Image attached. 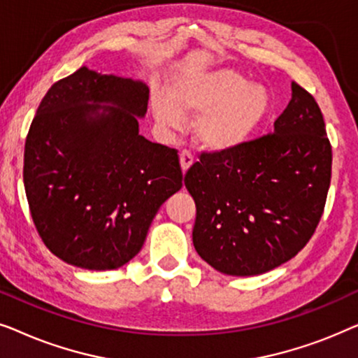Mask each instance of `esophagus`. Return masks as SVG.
<instances>
[{"mask_svg": "<svg viewBox=\"0 0 358 358\" xmlns=\"http://www.w3.org/2000/svg\"><path fill=\"white\" fill-rule=\"evenodd\" d=\"M179 159H180V168H182V173H185V171H187L194 163V155L190 153L189 150H182L179 155Z\"/></svg>", "mask_w": 358, "mask_h": 358, "instance_id": "34e87169", "label": "esophagus"}]
</instances>
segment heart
Segmentation results:
<instances>
[{"label":"heart","instance_id":"heart-1","mask_svg":"<svg viewBox=\"0 0 358 358\" xmlns=\"http://www.w3.org/2000/svg\"><path fill=\"white\" fill-rule=\"evenodd\" d=\"M151 106L158 124L180 129L199 117L195 134L205 148L228 151L246 143L266 120L271 97L233 70L197 73L174 81L171 94L156 87Z\"/></svg>","mask_w":358,"mask_h":358}]
</instances>
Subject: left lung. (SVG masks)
<instances>
[{
	"label": "left lung",
	"instance_id": "1",
	"mask_svg": "<svg viewBox=\"0 0 358 358\" xmlns=\"http://www.w3.org/2000/svg\"><path fill=\"white\" fill-rule=\"evenodd\" d=\"M332 148L321 109L292 83L271 134L228 151H202L185 173L195 200V251L227 275L268 272L295 257L324 212Z\"/></svg>",
	"mask_w": 358,
	"mask_h": 358
}]
</instances>
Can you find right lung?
Segmentation results:
<instances>
[{"label":"right lung","mask_w":358,"mask_h":358,"mask_svg":"<svg viewBox=\"0 0 358 358\" xmlns=\"http://www.w3.org/2000/svg\"><path fill=\"white\" fill-rule=\"evenodd\" d=\"M148 97L141 81L81 66L38 106L24 148V187L38 236L66 264L122 267L182 187L178 150L138 134Z\"/></svg>","instance_id":"obj_1"}]
</instances>
